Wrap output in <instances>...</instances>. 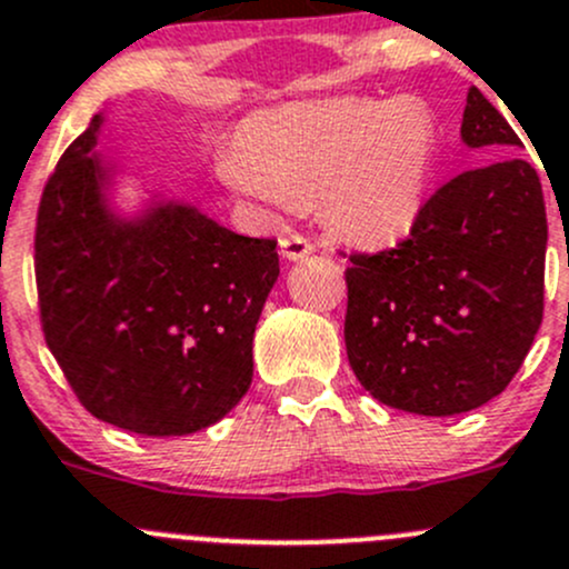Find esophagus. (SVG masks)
Instances as JSON below:
<instances>
[{
	"label": "esophagus",
	"mask_w": 569,
	"mask_h": 569,
	"mask_svg": "<svg viewBox=\"0 0 569 569\" xmlns=\"http://www.w3.org/2000/svg\"><path fill=\"white\" fill-rule=\"evenodd\" d=\"M313 250H316V244L302 234H289V237L280 239V253H283L289 261L305 259V256H310Z\"/></svg>",
	"instance_id": "obj_1"
}]
</instances>
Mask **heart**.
Wrapping results in <instances>:
<instances>
[{
    "label": "heart",
    "instance_id": "1",
    "mask_svg": "<svg viewBox=\"0 0 569 569\" xmlns=\"http://www.w3.org/2000/svg\"><path fill=\"white\" fill-rule=\"evenodd\" d=\"M433 154V117L417 100H321L244 122L239 147L223 149L214 171L264 207L319 201L335 234L385 244L420 218Z\"/></svg>",
    "mask_w": 569,
    "mask_h": 569
}]
</instances>
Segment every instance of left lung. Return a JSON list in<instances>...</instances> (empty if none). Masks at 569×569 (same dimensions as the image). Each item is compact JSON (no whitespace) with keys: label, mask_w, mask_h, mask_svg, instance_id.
I'll return each mask as SVG.
<instances>
[{"label":"left lung","mask_w":569,"mask_h":569,"mask_svg":"<svg viewBox=\"0 0 569 569\" xmlns=\"http://www.w3.org/2000/svg\"><path fill=\"white\" fill-rule=\"evenodd\" d=\"M460 136L493 160L441 184L409 237L346 267V355L392 409L428 417L496 398L542 325L548 220L516 130L469 89Z\"/></svg>","instance_id":"1"}]
</instances>
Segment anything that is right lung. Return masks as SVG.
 <instances>
[{"mask_svg":"<svg viewBox=\"0 0 569 569\" xmlns=\"http://www.w3.org/2000/svg\"><path fill=\"white\" fill-rule=\"evenodd\" d=\"M100 117L64 149L34 226L40 327L98 420L184 436L229 415L253 379V332L278 280V239L188 207L119 226L100 204Z\"/></svg>","mask_w":569,"mask_h":569,"instance_id":"obj_1","label":"right lung"}]
</instances>
